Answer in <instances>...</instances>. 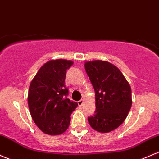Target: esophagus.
Listing matches in <instances>:
<instances>
[{
    "label": "esophagus",
    "instance_id": "1",
    "mask_svg": "<svg viewBox=\"0 0 159 159\" xmlns=\"http://www.w3.org/2000/svg\"><path fill=\"white\" fill-rule=\"evenodd\" d=\"M83 103H84V100H83V99H81V100H79L78 102V106H82Z\"/></svg>",
    "mask_w": 159,
    "mask_h": 159
}]
</instances>
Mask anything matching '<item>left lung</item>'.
<instances>
[{
    "instance_id": "1",
    "label": "left lung",
    "mask_w": 159,
    "mask_h": 159,
    "mask_svg": "<svg viewBox=\"0 0 159 159\" xmlns=\"http://www.w3.org/2000/svg\"><path fill=\"white\" fill-rule=\"evenodd\" d=\"M85 71L95 90L96 111L88 120L91 128L109 133L120 126L132 105L131 88L121 71L109 62H85Z\"/></svg>"
}]
</instances>
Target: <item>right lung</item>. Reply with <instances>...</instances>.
Listing matches in <instances>:
<instances>
[{
    "label": "right lung",
    "mask_w": 159,
    "mask_h": 159,
    "mask_svg": "<svg viewBox=\"0 0 159 159\" xmlns=\"http://www.w3.org/2000/svg\"><path fill=\"white\" fill-rule=\"evenodd\" d=\"M73 62L66 60L46 62L33 78L28 94L31 118L38 128L49 135H60L69 126L71 114L78 103L67 97L66 71Z\"/></svg>",
    "instance_id": "right-lung-1"
}]
</instances>
